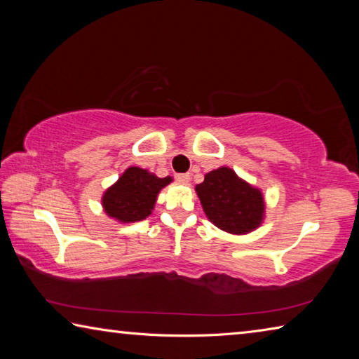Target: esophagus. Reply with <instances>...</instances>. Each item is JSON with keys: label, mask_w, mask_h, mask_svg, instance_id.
<instances>
[{"label": "esophagus", "mask_w": 359, "mask_h": 359, "mask_svg": "<svg viewBox=\"0 0 359 359\" xmlns=\"http://www.w3.org/2000/svg\"><path fill=\"white\" fill-rule=\"evenodd\" d=\"M175 180L179 182V184H190V174H177L175 175Z\"/></svg>", "instance_id": "34e87169"}]
</instances>
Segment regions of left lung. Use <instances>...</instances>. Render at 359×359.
I'll return each instance as SVG.
<instances>
[{
  "label": "left lung",
  "instance_id": "left-lung-1",
  "mask_svg": "<svg viewBox=\"0 0 359 359\" xmlns=\"http://www.w3.org/2000/svg\"><path fill=\"white\" fill-rule=\"evenodd\" d=\"M194 190L205 217L229 234H248L264 220L263 191L241 179L228 166L205 174L203 184H198Z\"/></svg>",
  "mask_w": 359,
  "mask_h": 359
}]
</instances>
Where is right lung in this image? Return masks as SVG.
<instances>
[{"label": "right lung", "mask_w": 359, "mask_h": 359, "mask_svg": "<svg viewBox=\"0 0 359 359\" xmlns=\"http://www.w3.org/2000/svg\"><path fill=\"white\" fill-rule=\"evenodd\" d=\"M171 182L169 175L160 179L147 169L130 166L102 194V209L109 218L120 223L145 220L155 209L158 194Z\"/></svg>", "instance_id": "add662e5"}]
</instances>
